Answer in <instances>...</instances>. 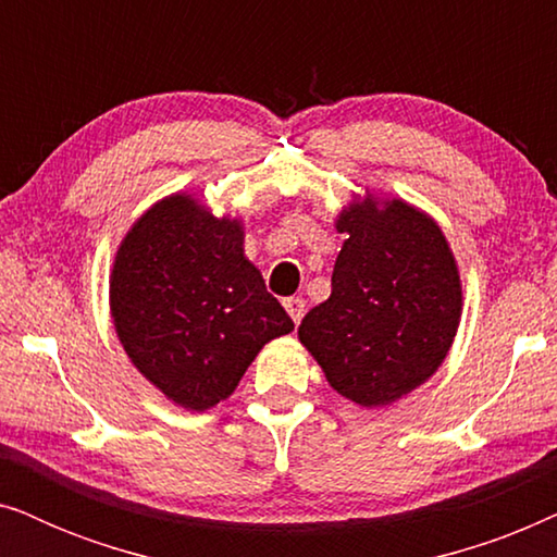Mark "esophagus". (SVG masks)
I'll return each instance as SVG.
<instances>
[{
    "mask_svg": "<svg viewBox=\"0 0 557 557\" xmlns=\"http://www.w3.org/2000/svg\"><path fill=\"white\" fill-rule=\"evenodd\" d=\"M284 307L288 311V317L294 319V324H299L304 311H307V301H304L301 296H288V299H284Z\"/></svg>",
    "mask_w": 557,
    "mask_h": 557,
    "instance_id": "34e87169",
    "label": "esophagus"
}]
</instances>
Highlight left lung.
Wrapping results in <instances>:
<instances>
[{"mask_svg": "<svg viewBox=\"0 0 557 557\" xmlns=\"http://www.w3.org/2000/svg\"><path fill=\"white\" fill-rule=\"evenodd\" d=\"M347 235L330 299L301 319L299 339L334 391L387 406L429 380L451 347L461 284L444 233L406 202L342 212Z\"/></svg>", "mask_w": 557, "mask_h": 557, "instance_id": "1", "label": "left lung"}]
</instances>
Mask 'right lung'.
<instances>
[{"instance_id": "right-lung-1", "label": "right lung", "mask_w": 557, "mask_h": 557, "mask_svg": "<svg viewBox=\"0 0 557 557\" xmlns=\"http://www.w3.org/2000/svg\"><path fill=\"white\" fill-rule=\"evenodd\" d=\"M111 311L141 375L193 410L225 400L258 349L294 330L243 256L240 225L182 195L154 205L121 243Z\"/></svg>"}]
</instances>
